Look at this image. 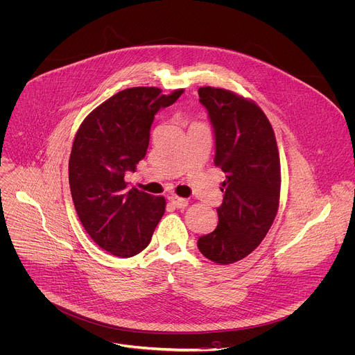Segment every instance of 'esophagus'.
<instances>
[{
	"instance_id": "1",
	"label": "esophagus",
	"mask_w": 355,
	"mask_h": 355,
	"mask_svg": "<svg viewBox=\"0 0 355 355\" xmlns=\"http://www.w3.org/2000/svg\"><path fill=\"white\" fill-rule=\"evenodd\" d=\"M168 199H170V202H171L175 207H178V209H184V207L188 206V200L184 199V198H180V196H177V195H171Z\"/></svg>"
}]
</instances>
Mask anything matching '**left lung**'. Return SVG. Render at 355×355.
I'll use <instances>...</instances> for the list:
<instances>
[{
  "label": "left lung",
  "instance_id": "obj_1",
  "mask_svg": "<svg viewBox=\"0 0 355 355\" xmlns=\"http://www.w3.org/2000/svg\"><path fill=\"white\" fill-rule=\"evenodd\" d=\"M198 92L214 128V164L225 173L217 228L200 236L198 248L206 259L227 266L249 256L277 217L279 152L270 120L252 99L214 87Z\"/></svg>",
  "mask_w": 355,
  "mask_h": 355
}]
</instances>
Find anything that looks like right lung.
I'll return each mask as SVG.
<instances>
[{"label": "right lung", "mask_w": 355, "mask_h": 355, "mask_svg": "<svg viewBox=\"0 0 355 355\" xmlns=\"http://www.w3.org/2000/svg\"><path fill=\"white\" fill-rule=\"evenodd\" d=\"M182 92L123 89L95 107L76 132L69 159L73 203L91 239L116 257L141 253L164 214L166 199L127 189L124 174L145 157L155 114Z\"/></svg>", "instance_id": "obj_1"}]
</instances>
